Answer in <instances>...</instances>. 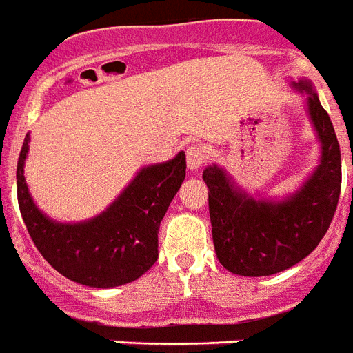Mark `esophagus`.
<instances>
[{"label":"esophagus","instance_id":"obj_1","mask_svg":"<svg viewBox=\"0 0 353 353\" xmlns=\"http://www.w3.org/2000/svg\"><path fill=\"white\" fill-rule=\"evenodd\" d=\"M209 159V153L201 144H191L188 148V165L189 170H198L200 165L205 164V161Z\"/></svg>","mask_w":353,"mask_h":353}]
</instances>
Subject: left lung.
<instances>
[{"mask_svg": "<svg viewBox=\"0 0 353 353\" xmlns=\"http://www.w3.org/2000/svg\"><path fill=\"white\" fill-rule=\"evenodd\" d=\"M293 85L309 94V116L321 143L320 165L300 191L282 201L254 200L218 165L203 171L216 255L236 275H275L300 263L320 245L337 209L341 152L332 121L311 83Z\"/></svg>", "mask_w": 353, "mask_h": 353, "instance_id": "1", "label": "left lung"}]
</instances>
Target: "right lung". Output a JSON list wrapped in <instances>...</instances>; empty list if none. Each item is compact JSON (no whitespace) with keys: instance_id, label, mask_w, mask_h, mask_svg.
<instances>
[{"instance_id":"obj_1","label":"right lung","mask_w":353,"mask_h":353,"mask_svg":"<svg viewBox=\"0 0 353 353\" xmlns=\"http://www.w3.org/2000/svg\"><path fill=\"white\" fill-rule=\"evenodd\" d=\"M26 135L17 161V201L33 245L60 275L89 288L139 279L159 257V227L185 179V153L141 170L123 194L94 219L64 225L35 207L25 182Z\"/></svg>"}]
</instances>
